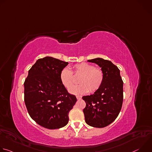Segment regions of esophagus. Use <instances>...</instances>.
Listing matches in <instances>:
<instances>
[{
    "mask_svg": "<svg viewBox=\"0 0 152 152\" xmlns=\"http://www.w3.org/2000/svg\"><path fill=\"white\" fill-rule=\"evenodd\" d=\"M76 98H77V100H80V99H82V97L80 96H76Z\"/></svg>",
    "mask_w": 152,
    "mask_h": 152,
    "instance_id": "obj_1",
    "label": "esophagus"
}]
</instances>
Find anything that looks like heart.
<instances>
[{"mask_svg":"<svg viewBox=\"0 0 152 152\" xmlns=\"http://www.w3.org/2000/svg\"><path fill=\"white\" fill-rule=\"evenodd\" d=\"M71 71L68 68L63 69L59 75L62 84L67 89H69L73 85L74 78L72 73L75 76L80 75L78 82L81 84L69 90V92L74 95H82L97 91L103 83L104 75L102 70L96 68L92 64L82 62L75 64Z\"/></svg>","mask_w":152,"mask_h":152,"instance_id":"obj_1","label":"heart"}]
</instances>
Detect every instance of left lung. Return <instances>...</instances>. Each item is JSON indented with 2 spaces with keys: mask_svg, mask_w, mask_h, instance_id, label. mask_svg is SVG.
Masks as SVG:
<instances>
[{
  "mask_svg": "<svg viewBox=\"0 0 152 152\" xmlns=\"http://www.w3.org/2000/svg\"><path fill=\"white\" fill-rule=\"evenodd\" d=\"M101 68L104 80L100 87L90 96H83L86 103L83 112L89 126L102 128L118 117L123 100V82L118 67L110 61L97 58L88 60Z\"/></svg>",
  "mask_w": 152,
  "mask_h": 152,
  "instance_id": "left-lung-1",
  "label": "left lung"
}]
</instances>
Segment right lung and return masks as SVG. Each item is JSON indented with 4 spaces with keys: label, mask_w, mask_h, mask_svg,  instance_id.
<instances>
[{
    "label": "right lung",
    "mask_w": 152,
    "mask_h": 152,
    "mask_svg": "<svg viewBox=\"0 0 152 152\" xmlns=\"http://www.w3.org/2000/svg\"><path fill=\"white\" fill-rule=\"evenodd\" d=\"M69 64L50 56L38 59L24 83L25 103L30 117L49 129L61 128L69 122V114L76 103L60 80L61 70Z\"/></svg>",
    "instance_id": "obj_1"
}]
</instances>
